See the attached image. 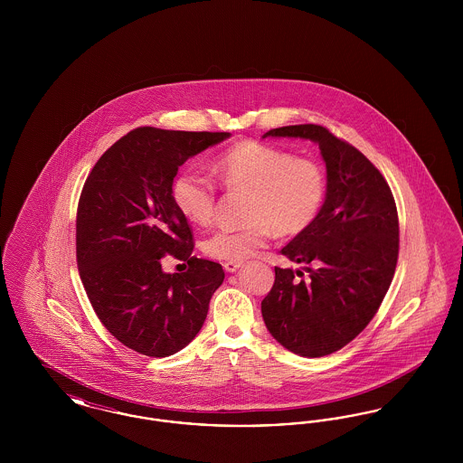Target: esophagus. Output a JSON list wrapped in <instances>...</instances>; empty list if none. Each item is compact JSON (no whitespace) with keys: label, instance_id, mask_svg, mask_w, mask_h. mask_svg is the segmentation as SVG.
Instances as JSON below:
<instances>
[{"label":"esophagus","instance_id":"obj_1","mask_svg":"<svg viewBox=\"0 0 463 463\" xmlns=\"http://www.w3.org/2000/svg\"><path fill=\"white\" fill-rule=\"evenodd\" d=\"M241 265V262H225V264H223V269H225L227 272H231V274H232V272H236Z\"/></svg>","mask_w":463,"mask_h":463}]
</instances>
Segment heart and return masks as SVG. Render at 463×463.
Segmentation results:
<instances>
[{
    "mask_svg": "<svg viewBox=\"0 0 463 463\" xmlns=\"http://www.w3.org/2000/svg\"><path fill=\"white\" fill-rule=\"evenodd\" d=\"M213 174L229 193H244V221L240 231H215L203 241V251L217 260L241 262L267 244L272 232L283 238L302 234L317 219L326 198L323 170L308 159L283 149L241 142L217 159ZM213 182L196 170H184L172 184V199L185 221L206 225L215 208Z\"/></svg>",
    "mask_w": 463,
    "mask_h": 463,
    "instance_id": "b5f03b06",
    "label": "heart"
}]
</instances>
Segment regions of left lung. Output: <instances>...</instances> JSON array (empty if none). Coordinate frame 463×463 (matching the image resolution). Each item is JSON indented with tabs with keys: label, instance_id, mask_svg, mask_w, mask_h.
<instances>
[{
	"label": "left lung",
	"instance_id": "left-lung-1",
	"mask_svg": "<svg viewBox=\"0 0 463 463\" xmlns=\"http://www.w3.org/2000/svg\"><path fill=\"white\" fill-rule=\"evenodd\" d=\"M265 137L317 144L326 165V198L307 231L281 250L291 262L306 265L307 279L295 281L291 269L276 267L262 317L289 353L328 355L366 328L392 283L399 253L396 203L372 161L325 127L291 125Z\"/></svg>",
	"mask_w": 463,
	"mask_h": 463
}]
</instances>
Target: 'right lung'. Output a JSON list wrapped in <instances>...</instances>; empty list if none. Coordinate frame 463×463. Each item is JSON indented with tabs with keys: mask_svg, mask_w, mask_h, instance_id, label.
I'll return each mask as SVG.
<instances>
[{
	"mask_svg": "<svg viewBox=\"0 0 463 463\" xmlns=\"http://www.w3.org/2000/svg\"><path fill=\"white\" fill-rule=\"evenodd\" d=\"M229 137L142 127L112 144L90 172L76 219L78 269L99 319L128 349L172 355L206 319L225 274L221 264L191 257L193 232L172 184L189 157ZM166 254L187 260L188 272L165 273Z\"/></svg>",
	"mask_w": 463,
	"mask_h": 463,
	"instance_id": "right-lung-1",
	"label": "right lung"
}]
</instances>
